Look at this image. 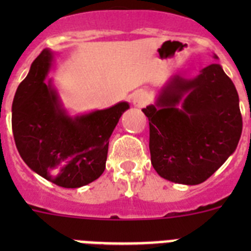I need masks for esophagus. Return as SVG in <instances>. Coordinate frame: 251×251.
Instances as JSON below:
<instances>
[{
	"mask_svg": "<svg viewBox=\"0 0 251 251\" xmlns=\"http://www.w3.org/2000/svg\"><path fill=\"white\" fill-rule=\"evenodd\" d=\"M133 105L137 106V108H143V106L147 105L148 103V95L145 92H138L134 94L132 99Z\"/></svg>",
	"mask_w": 251,
	"mask_h": 251,
	"instance_id": "1",
	"label": "esophagus"
}]
</instances>
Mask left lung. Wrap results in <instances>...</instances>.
<instances>
[{
	"mask_svg": "<svg viewBox=\"0 0 251 251\" xmlns=\"http://www.w3.org/2000/svg\"><path fill=\"white\" fill-rule=\"evenodd\" d=\"M142 112L150 121L153 168L182 185L212 176L236 150L243 130L238 92L219 64L191 80L172 76L156 104Z\"/></svg>",
	"mask_w": 251,
	"mask_h": 251,
	"instance_id": "left-lung-1",
	"label": "left lung"
}]
</instances>
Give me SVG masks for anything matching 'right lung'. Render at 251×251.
Listing matches in <instances>:
<instances>
[{"label": "right lung", "mask_w": 251, "mask_h": 251, "mask_svg": "<svg viewBox=\"0 0 251 251\" xmlns=\"http://www.w3.org/2000/svg\"><path fill=\"white\" fill-rule=\"evenodd\" d=\"M51 64L52 52L45 49L20 83L12 103L13 138L36 174L60 187H81L105 170L109 138L129 104L121 101L73 118L51 80L45 83Z\"/></svg>", "instance_id": "right-lung-1"}]
</instances>
